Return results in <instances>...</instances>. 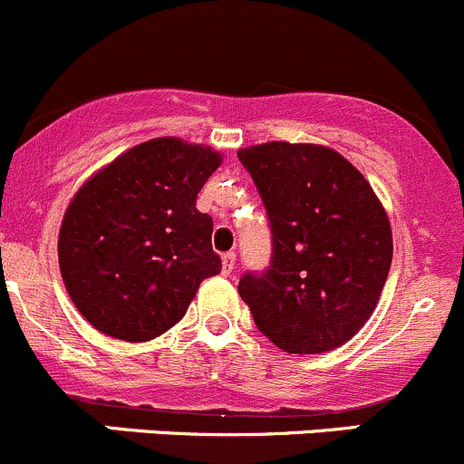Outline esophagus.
I'll use <instances>...</instances> for the list:
<instances>
[{"mask_svg":"<svg viewBox=\"0 0 464 464\" xmlns=\"http://www.w3.org/2000/svg\"><path fill=\"white\" fill-rule=\"evenodd\" d=\"M234 261H237V255H234V252H226V255H223V275L232 273Z\"/></svg>","mask_w":464,"mask_h":464,"instance_id":"obj_1","label":"esophagus"}]
</instances>
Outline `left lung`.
<instances>
[{
	"label": "left lung",
	"mask_w": 464,
	"mask_h": 464,
	"mask_svg": "<svg viewBox=\"0 0 464 464\" xmlns=\"http://www.w3.org/2000/svg\"><path fill=\"white\" fill-rule=\"evenodd\" d=\"M270 226V264L238 279L256 329L288 354L350 341L377 306L392 232L363 176L336 150L268 141L238 150Z\"/></svg>",
	"instance_id": "1"
}]
</instances>
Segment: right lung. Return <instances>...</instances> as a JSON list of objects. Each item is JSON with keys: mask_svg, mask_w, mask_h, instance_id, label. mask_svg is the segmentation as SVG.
<instances>
[{"mask_svg": "<svg viewBox=\"0 0 464 464\" xmlns=\"http://www.w3.org/2000/svg\"><path fill=\"white\" fill-rule=\"evenodd\" d=\"M221 164L208 146L160 137L96 173L63 218L58 261L82 318L144 343L180 323L200 282L221 273L214 221L196 196Z\"/></svg>", "mask_w": 464, "mask_h": 464, "instance_id": "obj_1", "label": "right lung"}]
</instances>
